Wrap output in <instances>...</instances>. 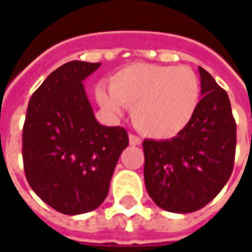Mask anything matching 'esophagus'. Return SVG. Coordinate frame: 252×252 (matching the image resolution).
Segmentation results:
<instances>
[{
  "label": "esophagus",
  "instance_id": "1",
  "mask_svg": "<svg viewBox=\"0 0 252 252\" xmlns=\"http://www.w3.org/2000/svg\"><path fill=\"white\" fill-rule=\"evenodd\" d=\"M129 144L132 146H140L141 145V140H140V137H138V136H136V134L130 133L129 134Z\"/></svg>",
  "mask_w": 252,
  "mask_h": 252
}]
</instances>
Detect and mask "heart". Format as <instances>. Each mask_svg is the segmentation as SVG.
<instances>
[{
    "mask_svg": "<svg viewBox=\"0 0 252 252\" xmlns=\"http://www.w3.org/2000/svg\"><path fill=\"white\" fill-rule=\"evenodd\" d=\"M104 110L118 114L130 108L133 126L154 138H170L193 118L200 102L199 77L188 66L134 64L115 73L110 90L96 89Z\"/></svg>",
    "mask_w": 252,
    "mask_h": 252,
    "instance_id": "heart-1",
    "label": "heart"
}]
</instances>
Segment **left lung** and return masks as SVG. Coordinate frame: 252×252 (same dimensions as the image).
I'll return each mask as SVG.
<instances>
[{
    "mask_svg": "<svg viewBox=\"0 0 252 252\" xmlns=\"http://www.w3.org/2000/svg\"><path fill=\"white\" fill-rule=\"evenodd\" d=\"M201 95L193 118L170 140H144V178L158 207L191 213L215 199L233 172L237 126L227 93L199 66Z\"/></svg>",
    "mask_w": 252,
    "mask_h": 252,
    "instance_id": "8db88e82",
    "label": "left lung"
}]
</instances>
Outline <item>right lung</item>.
Here are the masks:
<instances>
[{"instance_id": "1", "label": "right lung", "mask_w": 252, "mask_h": 252, "mask_svg": "<svg viewBox=\"0 0 252 252\" xmlns=\"http://www.w3.org/2000/svg\"><path fill=\"white\" fill-rule=\"evenodd\" d=\"M100 63L70 61L32 94L22 132L26 179L49 207L74 216L104 201L129 140L122 126H100L82 85Z\"/></svg>"}]
</instances>
